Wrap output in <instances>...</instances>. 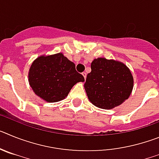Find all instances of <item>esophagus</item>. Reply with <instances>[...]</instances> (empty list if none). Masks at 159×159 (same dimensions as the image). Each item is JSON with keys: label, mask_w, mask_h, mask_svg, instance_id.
Masks as SVG:
<instances>
[{"label": "esophagus", "mask_w": 159, "mask_h": 159, "mask_svg": "<svg viewBox=\"0 0 159 159\" xmlns=\"http://www.w3.org/2000/svg\"><path fill=\"white\" fill-rule=\"evenodd\" d=\"M83 76L84 77V80H86V76H87V73L86 72H83L82 73Z\"/></svg>", "instance_id": "34e87169"}]
</instances>
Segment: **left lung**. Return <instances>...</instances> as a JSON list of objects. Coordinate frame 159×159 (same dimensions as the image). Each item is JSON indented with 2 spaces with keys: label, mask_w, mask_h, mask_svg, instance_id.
Listing matches in <instances>:
<instances>
[{
  "label": "left lung",
  "mask_w": 159,
  "mask_h": 159,
  "mask_svg": "<svg viewBox=\"0 0 159 159\" xmlns=\"http://www.w3.org/2000/svg\"><path fill=\"white\" fill-rule=\"evenodd\" d=\"M87 75L84 88L92 104L111 109L128 99L133 89V76L127 66L105 58L95 59Z\"/></svg>",
  "instance_id": "8db88e82"
}]
</instances>
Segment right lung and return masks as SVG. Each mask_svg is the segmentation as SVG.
Here are the masks:
<instances>
[{
    "label": "right lung",
    "mask_w": 159,
    "mask_h": 159,
    "mask_svg": "<svg viewBox=\"0 0 159 159\" xmlns=\"http://www.w3.org/2000/svg\"><path fill=\"white\" fill-rule=\"evenodd\" d=\"M31 88L36 95L48 102L65 99L70 90L84 78L77 72L74 63L62 53L38 57L29 73Z\"/></svg>",
    "instance_id": "obj_1"
}]
</instances>
